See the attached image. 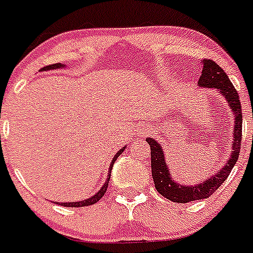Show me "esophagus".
I'll list each match as a JSON object with an SVG mask.
<instances>
[{
    "instance_id": "esophagus-1",
    "label": "esophagus",
    "mask_w": 253,
    "mask_h": 253,
    "mask_svg": "<svg viewBox=\"0 0 253 253\" xmlns=\"http://www.w3.org/2000/svg\"><path fill=\"white\" fill-rule=\"evenodd\" d=\"M148 131H150V129H148V128H145V129H143V133H142V136H147Z\"/></svg>"
}]
</instances>
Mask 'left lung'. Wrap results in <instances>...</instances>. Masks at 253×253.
<instances>
[{
  "label": "left lung",
  "instance_id": "1",
  "mask_svg": "<svg viewBox=\"0 0 253 253\" xmlns=\"http://www.w3.org/2000/svg\"><path fill=\"white\" fill-rule=\"evenodd\" d=\"M198 84L201 87L218 89L227 100L228 105L235 113V127H233V151L228 162L221 171L214 176L209 177L205 182L198 183L196 186H183L177 185L171 180V173L165 162V156L162 152L161 146L153 138H147V143L151 147V169H152V178L155 182L156 190L160 195L169 201L177 204H187L191 201L209 198L212 193L216 192L218 187L225 182L228 174L232 171L240 156L241 141H242V107H241L240 97L231 84L230 79L225 71L219 67L214 61L204 58L202 61V72L198 79Z\"/></svg>",
  "mask_w": 253,
  "mask_h": 253
}]
</instances>
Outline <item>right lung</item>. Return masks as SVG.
Returning a JSON list of instances; mask_svg holds the SVG:
<instances>
[{
    "instance_id": "1",
    "label": "right lung",
    "mask_w": 253,
    "mask_h": 253,
    "mask_svg": "<svg viewBox=\"0 0 253 253\" xmlns=\"http://www.w3.org/2000/svg\"><path fill=\"white\" fill-rule=\"evenodd\" d=\"M60 67H63V65H61V63H53V65H49V66H46V67L41 68V71H48V70H53V68H60ZM125 148H122V150H120L119 152L116 153V156L113 157L112 162H111V166H110V169H108V176H107V181L105 182V185L101 187V190L98 191L97 193L94 196H92L91 198H88V200H84V201H80V202H67V204H65V202H62V204H58L61 205V206H65V207H84V206H91V205H94L97 201H100L101 198L103 197V195L106 193V191H107V187H108V181H110V177H111V171H112V167H113V164H115V161L117 160V157H119L120 155H121L122 152H124Z\"/></svg>"
}]
</instances>
